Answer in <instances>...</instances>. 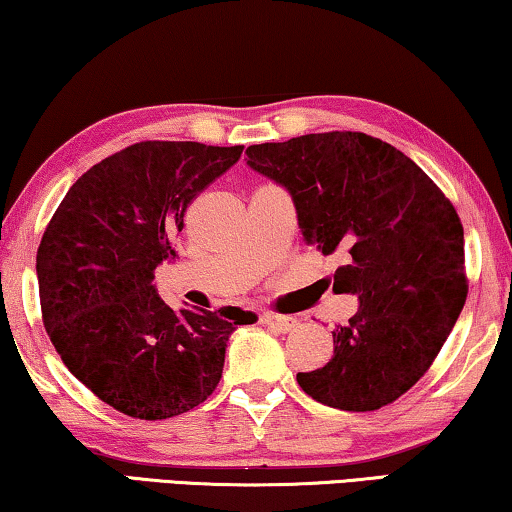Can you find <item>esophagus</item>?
Wrapping results in <instances>:
<instances>
[{
  "label": "esophagus",
  "instance_id": "1",
  "mask_svg": "<svg viewBox=\"0 0 512 512\" xmlns=\"http://www.w3.org/2000/svg\"><path fill=\"white\" fill-rule=\"evenodd\" d=\"M262 324L271 326V329L278 331V333H289V331H294L296 326H299V322H296L294 317L276 315V312H264V315H262Z\"/></svg>",
  "mask_w": 512,
  "mask_h": 512
}]
</instances>
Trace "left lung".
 <instances>
[{"label": "left lung", "mask_w": 512, "mask_h": 512, "mask_svg": "<svg viewBox=\"0 0 512 512\" xmlns=\"http://www.w3.org/2000/svg\"><path fill=\"white\" fill-rule=\"evenodd\" d=\"M248 165L292 195L308 246L340 253L335 294L358 310L324 368L299 372L312 400L375 411L425 375L467 299L464 230L434 181L388 142L352 131L253 144Z\"/></svg>", "instance_id": "8db88e82"}]
</instances>
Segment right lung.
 Returning <instances> with one entry per match:
<instances>
[{"label":"right lung","mask_w":512,"mask_h":512,"mask_svg":"<svg viewBox=\"0 0 512 512\" xmlns=\"http://www.w3.org/2000/svg\"><path fill=\"white\" fill-rule=\"evenodd\" d=\"M243 147L137 142L68 188L36 253L52 345L75 379L121 414L160 421L216 391L230 335L257 315L172 310L154 271L174 262L188 204Z\"/></svg>","instance_id":"obj_1"}]
</instances>
